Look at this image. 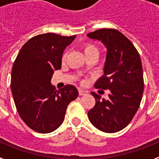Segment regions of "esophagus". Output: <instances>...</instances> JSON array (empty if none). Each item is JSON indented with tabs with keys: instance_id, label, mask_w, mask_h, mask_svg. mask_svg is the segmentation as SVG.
Masks as SVG:
<instances>
[{
	"instance_id": "1",
	"label": "esophagus",
	"mask_w": 159,
	"mask_h": 159,
	"mask_svg": "<svg viewBox=\"0 0 159 159\" xmlns=\"http://www.w3.org/2000/svg\"><path fill=\"white\" fill-rule=\"evenodd\" d=\"M88 94V92L85 91V90H82V89H80L79 90V95H84Z\"/></svg>"
}]
</instances>
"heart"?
I'll use <instances>...</instances> for the list:
<instances>
[{
	"mask_svg": "<svg viewBox=\"0 0 159 159\" xmlns=\"http://www.w3.org/2000/svg\"><path fill=\"white\" fill-rule=\"evenodd\" d=\"M82 49L83 51H84V54L87 56L90 54H93V53H98V49L97 48L95 47V45L92 44V43H84V45L82 46ZM66 57V53H64V56H63V59H64Z\"/></svg>",
	"mask_w": 159,
	"mask_h": 159,
	"instance_id": "1",
	"label": "heart"
}]
</instances>
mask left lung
I'll return each instance as SVG.
<instances>
[{
	"mask_svg": "<svg viewBox=\"0 0 159 159\" xmlns=\"http://www.w3.org/2000/svg\"><path fill=\"white\" fill-rule=\"evenodd\" d=\"M88 36L100 40L107 48L104 75L95 87L111 92L107 100L92 92L95 105L88 111V119L97 129L115 133L130 123L141 102L144 80L139 53L128 38L116 29H99Z\"/></svg>",
	"mask_w": 159,
	"mask_h": 159,
	"instance_id": "obj_1",
	"label": "left lung"
}]
</instances>
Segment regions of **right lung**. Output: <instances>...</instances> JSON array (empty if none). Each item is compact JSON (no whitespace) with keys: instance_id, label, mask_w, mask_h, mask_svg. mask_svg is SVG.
<instances>
[{"instance_id":"add662e5","label":"right lung","mask_w":159,"mask_h":159,"mask_svg":"<svg viewBox=\"0 0 159 159\" xmlns=\"http://www.w3.org/2000/svg\"><path fill=\"white\" fill-rule=\"evenodd\" d=\"M75 36L43 33L33 36L20 50L11 74V90L19 116L29 128L42 134L57 130L67 105L78 97L73 85L59 91L51 84L54 70L61 68L64 50Z\"/></svg>"}]
</instances>
